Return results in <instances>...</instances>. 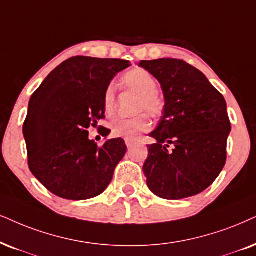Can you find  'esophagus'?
Instances as JSON below:
<instances>
[{"instance_id":"34e87169","label":"esophagus","mask_w":256,"mask_h":256,"mask_svg":"<svg viewBox=\"0 0 256 256\" xmlns=\"http://www.w3.org/2000/svg\"><path fill=\"white\" fill-rule=\"evenodd\" d=\"M125 144H126V146H128V148H131L134 145V142L130 140V139H125Z\"/></svg>"}]
</instances>
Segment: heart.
Returning <instances> with one entry per match:
<instances>
[{
	"instance_id": "b5f03b06",
	"label": "heart",
	"mask_w": 256,
	"mask_h": 256,
	"mask_svg": "<svg viewBox=\"0 0 256 256\" xmlns=\"http://www.w3.org/2000/svg\"><path fill=\"white\" fill-rule=\"evenodd\" d=\"M120 85L128 92L137 94L134 112L138 113L132 118H116L110 124L111 134L116 138H125L136 140L139 136L150 128L148 116L158 118L166 111V99L157 90L156 78L142 67H134L122 74ZM116 105V87L110 84L102 96V108L106 114H111Z\"/></svg>"
}]
</instances>
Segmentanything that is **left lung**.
Wrapping results in <instances>:
<instances>
[{"label":"left lung","instance_id":"obj_1","mask_svg":"<svg viewBox=\"0 0 256 256\" xmlns=\"http://www.w3.org/2000/svg\"><path fill=\"white\" fill-rule=\"evenodd\" d=\"M139 64L160 82L166 104L150 134L156 143L148 146L143 166L148 186L166 200L195 196L214 183L227 160L232 125L226 100L204 74L184 60Z\"/></svg>","mask_w":256,"mask_h":256}]
</instances>
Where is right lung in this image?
<instances>
[{"mask_svg": "<svg viewBox=\"0 0 256 256\" xmlns=\"http://www.w3.org/2000/svg\"><path fill=\"white\" fill-rule=\"evenodd\" d=\"M130 66L122 59L73 56L50 73L29 100L24 136L28 166L61 198L100 195L111 183L126 145L122 138L96 145L88 128L105 118L102 96L112 78ZM99 126L102 137L108 128Z\"/></svg>", "mask_w": 256, "mask_h": 256, "instance_id": "1", "label": "right lung"}]
</instances>
